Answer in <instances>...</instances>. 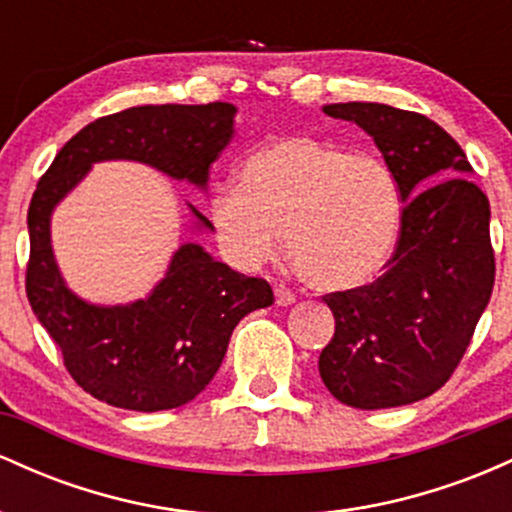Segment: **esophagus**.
Masks as SVG:
<instances>
[{"mask_svg": "<svg viewBox=\"0 0 512 512\" xmlns=\"http://www.w3.org/2000/svg\"><path fill=\"white\" fill-rule=\"evenodd\" d=\"M274 298H276V305L296 303V293H293L291 289H286L284 284H276L274 286Z\"/></svg>", "mask_w": 512, "mask_h": 512, "instance_id": "esophagus-1", "label": "esophagus"}]
</instances>
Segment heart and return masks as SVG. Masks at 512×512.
Segmentation results:
<instances>
[{
    "instance_id": "1",
    "label": "heart",
    "mask_w": 512,
    "mask_h": 512,
    "mask_svg": "<svg viewBox=\"0 0 512 512\" xmlns=\"http://www.w3.org/2000/svg\"><path fill=\"white\" fill-rule=\"evenodd\" d=\"M223 250L245 267L272 260L289 231L298 274L320 291H349L385 269L402 228V192L385 161L317 137L255 151L240 185L209 204Z\"/></svg>"
}]
</instances>
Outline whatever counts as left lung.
I'll use <instances>...</instances> for the list:
<instances>
[{
	"mask_svg": "<svg viewBox=\"0 0 512 512\" xmlns=\"http://www.w3.org/2000/svg\"><path fill=\"white\" fill-rule=\"evenodd\" d=\"M327 115L366 129L402 192V228L383 276L322 296L334 337L320 378L342 404L390 409L440 390L486 310L496 260L491 207L460 144L426 115L383 103H334Z\"/></svg>",
	"mask_w": 512,
	"mask_h": 512,
	"instance_id": "8db88e82",
	"label": "left lung"
}]
</instances>
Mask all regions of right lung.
Masks as SVG:
<instances>
[{
  "mask_svg": "<svg viewBox=\"0 0 512 512\" xmlns=\"http://www.w3.org/2000/svg\"><path fill=\"white\" fill-rule=\"evenodd\" d=\"M233 117L231 103L142 105L98 117L62 146L35 187L28 207V303L60 346L74 383L110 407L163 411L195 399L219 370L238 322L274 303L272 286L185 243L149 298L91 305L64 286L52 257V209L93 163L110 158L149 163L204 187L209 166L231 142ZM190 209L199 226L214 228Z\"/></svg>",
  "mask_w": 512,
  "mask_h": 512,
  "instance_id": "add662e5",
  "label": "right lung"
}]
</instances>
